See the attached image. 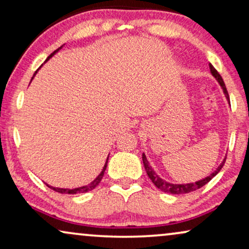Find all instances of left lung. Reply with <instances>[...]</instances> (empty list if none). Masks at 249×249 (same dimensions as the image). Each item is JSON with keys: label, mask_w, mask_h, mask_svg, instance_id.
<instances>
[{"label": "left lung", "mask_w": 249, "mask_h": 249, "mask_svg": "<svg viewBox=\"0 0 249 249\" xmlns=\"http://www.w3.org/2000/svg\"><path fill=\"white\" fill-rule=\"evenodd\" d=\"M210 69H211V72H212L213 76L216 78L217 81H219V84L221 85V87H222L224 94H226L227 100L229 101V103H230L229 94H228V90H227V88H226V84H224L222 77L220 76V73L217 72L215 68H214L211 63H210ZM224 162H226V159H224V161L221 163L219 168H217L215 171L212 173V175H210L209 177H206L205 179L199 180V181H196V182H193V183H183V185H175V183H170L168 181H165V180H163L162 178H160V177L154 172V170L152 169V166L148 164L147 159H146L145 154H142V163H144L146 173H147L148 178L152 180V182L154 183V185L158 187L160 190H162V192L169 193V194H175V195H179V194H188V193L195 192V190L202 188V187L205 186L206 183L210 181V180L213 179V177H215L217 173L220 172V170L223 168Z\"/></svg>", "instance_id": "1"}]
</instances>
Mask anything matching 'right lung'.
Returning <instances> with one entry per match:
<instances>
[{
	"label": "right lung",
	"instance_id": "right-lung-1",
	"mask_svg": "<svg viewBox=\"0 0 249 249\" xmlns=\"http://www.w3.org/2000/svg\"><path fill=\"white\" fill-rule=\"evenodd\" d=\"M59 50V49H57ZM57 50L56 51H54V52L51 54V55L47 57V60L50 59L51 56L53 55L54 53L55 52H57ZM46 60V61H47ZM107 163H105V165H104V168H103V170H102V172L100 173V175H98V177L96 179L94 180L93 182H90L89 185H87V186H83V187H79V188H74V189H64V188H55V187H52V186H49L51 189H53L54 192H56V193H60V194H81V193H87V192H89V190H93L95 187H96L98 183L101 182V180H102V178H103V176H104V172H105V169H107Z\"/></svg>",
	"mask_w": 249,
	"mask_h": 249
}]
</instances>
